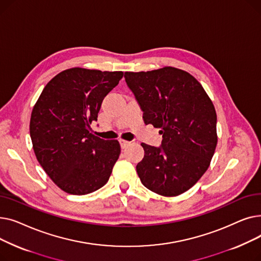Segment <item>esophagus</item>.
<instances>
[{
	"mask_svg": "<svg viewBox=\"0 0 261 261\" xmlns=\"http://www.w3.org/2000/svg\"><path fill=\"white\" fill-rule=\"evenodd\" d=\"M119 144H120V147H121L122 149H125V148H127V147L130 145V142L120 139V140H119Z\"/></svg>",
	"mask_w": 261,
	"mask_h": 261,
	"instance_id": "esophagus-1",
	"label": "esophagus"
}]
</instances>
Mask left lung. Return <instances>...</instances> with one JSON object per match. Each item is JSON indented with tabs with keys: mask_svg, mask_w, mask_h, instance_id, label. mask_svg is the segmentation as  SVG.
I'll use <instances>...</instances> for the list:
<instances>
[{
	"mask_svg": "<svg viewBox=\"0 0 261 261\" xmlns=\"http://www.w3.org/2000/svg\"><path fill=\"white\" fill-rule=\"evenodd\" d=\"M125 80L146 125L163 135L160 147L142 143L145 155L136 165L141 182L161 196H179L210 166L218 141L215 107L200 82L179 68L126 72Z\"/></svg>",
	"mask_w": 261,
	"mask_h": 261,
	"instance_id": "1",
	"label": "left lung"
}]
</instances>
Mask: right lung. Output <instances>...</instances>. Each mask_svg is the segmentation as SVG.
Returning <instances> with one entry per match:
<instances>
[{"mask_svg":"<svg viewBox=\"0 0 261 261\" xmlns=\"http://www.w3.org/2000/svg\"><path fill=\"white\" fill-rule=\"evenodd\" d=\"M122 76V72L68 68L48 82L33 109L30 132L37 160L67 194L93 193L111 175L119 143L93 135L91 123Z\"/></svg>","mask_w":261,"mask_h":261,"instance_id":"add662e5","label":"right lung"}]
</instances>
